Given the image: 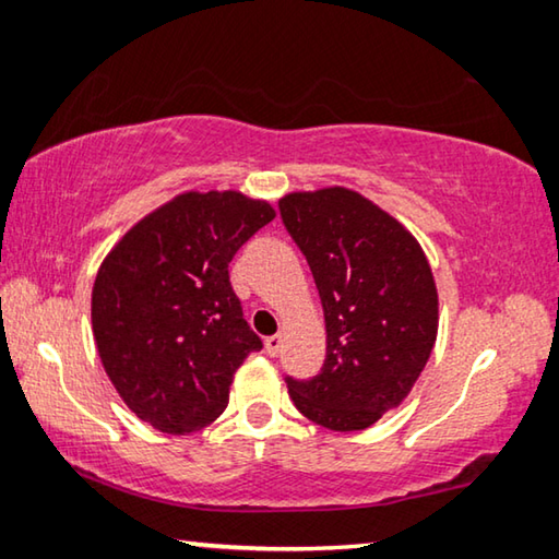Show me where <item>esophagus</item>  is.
<instances>
[{"label":"esophagus","instance_id":"34e87169","mask_svg":"<svg viewBox=\"0 0 559 559\" xmlns=\"http://www.w3.org/2000/svg\"><path fill=\"white\" fill-rule=\"evenodd\" d=\"M266 353L271 355V357H276L278 353H281V347H283V337L281 335H271V337H266Z\"/></svg>","mask_w":559,"mask_h":559}]
</instances>
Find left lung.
<instances>
[{
  "label": "left lung",
  "mask_w": 559,
  "mask_h": 559,
  "mask_svg": "<svg viewBox=\"0 0 559 559\" xmlns=\"http://www.w3.org/2000/svg\"><path fill=\"white\" fill-rule=\"evenodd\" d=\"M278 210L313 271L325 313V362L313 380L288 377L302 416L362 431L396 409L429 362L439 293L419 241L345 187L290 192Z\"/></svg>",
  "instance_id": "left-lung-1"
}]
</instances>
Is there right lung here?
I'll use <instances>...</instances> for the list:
<instances>
[{
    "label": "right lung",
    "instance_id": "obj_1",
    "mask_svg": "<svg viewBox=\"0 0 559 559\" xmlns=\"http://www.w3.org/2000/svg\"><path fill=\"white\" fill-rule=\"evenodd\" d=\"M276 212L241 192H185L140 219L100 263L93 337L112 386L165 433L204 429L234 372L263 347L229 281L234 253Z\"/></svg>",
    "mask_w": 559,
    "mask_h": 559
}]
</instances>
